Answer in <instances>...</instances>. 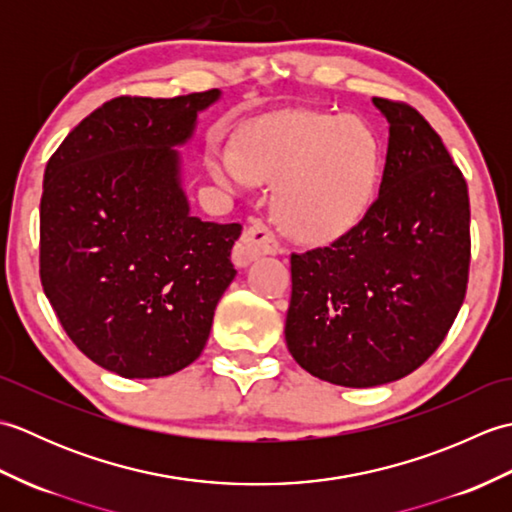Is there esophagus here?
Returning <instances> with one entry per match:
<instances>
[{"instance_id":"esophagus-1","label":"esophagus","mask_w":512,"mask_h":512,"mask_svg":"<svg viewBox=\"0 0 512 512\" xmlns=\"http://www.w3.org/2000/svg\"><path fill=\"white\" fill-rule=\"evenodd\" d=\"M281 250L277 235L262 220H250L244 228V235L233 250V262L239 268H246L262 255H277Z\"/></svg>"}]
</instances>
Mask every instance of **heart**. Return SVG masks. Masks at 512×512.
<instances>
[{
  "label": "heart",
  "instance_id": "b5f03b06",
  "mask_svg": "<svg viewBox=\"0 0 512 512\" xmlns=\"http://www.w3.org/2000/svg\"><path fill=\"white\" fill-rule=\"evenodd\" d=\"M206 165L228 191L279 180L275 213L286 231L328 242L350 231L372 204L380 147L358 118L295 112L248 125L237 149L213 147Z\"/></svg>",
  "mask_w": 512,
  "mask_h": 512
}]
</instances>
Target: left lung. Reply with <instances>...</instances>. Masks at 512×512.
Masks as SVG:
<instances>
[{
	"label": "left lung",
	"instance_id": "left-lung-1",
	"mask_svg": "<svg viewBox=\"0 0 512 512\" xmlns=\"http://www.w3.org/2000/svg\"><path fill=\"white\" fill-rule=\"evenodd\" d=\"M372 103L389 123L378 198L332 244L290 257L288 350L306 372L343 387L418 369L444 341L469 284L462 171L411 105Z\"/></svg>",
	"mask_w": 512,
	"mask_h": 512
}]
</instances>
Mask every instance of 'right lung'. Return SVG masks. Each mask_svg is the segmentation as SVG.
<instances>
[{"label": "right lung", "mask_w": 512, "mask_h": 512, "mask_svg": "<svg viewBox=\"0 0 512 512\" xmlns=\"http://www.w3.org/2000/svg\"><path fill=\"white\" fill-rule=\"evenodd\" d=\"M220 94L118 96L72 129L43 173V292L72 343L123 378L191 365L237 275L242 224L191 215L176 149Z\"/></svg>", "instance_id": "1"}]
</instances>
